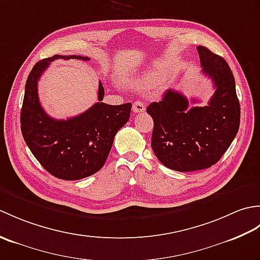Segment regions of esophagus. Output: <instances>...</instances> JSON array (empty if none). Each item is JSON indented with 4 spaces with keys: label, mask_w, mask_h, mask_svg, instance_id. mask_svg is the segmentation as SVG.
<instances>
[{
    "label": "esophagus",
    "mask_w": 260,
    "mask_h": 260,
    "mask_svg": "<svg viewBox=\"0 0 260 260\" xmlns=\"http://www.w3.org/2000/svg\"><path fill=\"white\" fill-rule=\"evenodd\" d=\"M145 109H146V107H145L144 103L137 101L133 104V112L134 113H143V112H145Z\"/></svg>",
    "instance_id": "34e87169"
}]
</instances>
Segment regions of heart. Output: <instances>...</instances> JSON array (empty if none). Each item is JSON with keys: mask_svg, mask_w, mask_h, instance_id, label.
Wrapping results in <instances>:
<instances>
[{"mask_svg": "<svg viewBox=\"0 0 260 260\" xmlns=\"http://www.w3.org/2000/svg\"><path fill=\"white\" fill-rule=\"evenodd\" d=\"M157 74H154V73H151V74H146L144 76L140 77V79L137 80V84H139L140 86L142 87H146V86H151L153 85L154 82H155L157 80Z\"/></svg>", "mask_w": 260, "mask_h": 260, "instance_id": "heart-1", "label": "heart"}]
</instances>
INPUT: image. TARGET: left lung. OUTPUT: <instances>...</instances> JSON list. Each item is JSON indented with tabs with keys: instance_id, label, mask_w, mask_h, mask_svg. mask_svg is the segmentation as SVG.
<instances>
[{
	"instance_id": "8db88e82",
	"label": "left lung",
	"mask_w": 260,
	"mask_h": 260,
	"mask_svg": "<svg viewBox=\"0 0 260 260\" xmlns=\"http://www.w3.org/2000/svg\"><path fill=\"white\" fill-rule=\"evenodd\" d=\"M197 49L202 73L211 78L215 89L207 106L189 107L185 96L168 89L161 102L152 103L146 109L154 121V153L163 165L179 172L208 169L217 163L240 124L236 82L227 61L206 47Z\"/></svg>"
}]
</instances>
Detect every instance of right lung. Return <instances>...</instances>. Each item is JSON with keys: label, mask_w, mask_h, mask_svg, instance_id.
Instances as JSON below:
<instances>
[{"label": "right lung", "mask_w": 260, "mask_h": 260, "mask_svg": "<svg viewBox=\"0 0 260 260\" xmlns=\"http://www.w3.org/2000/svg\"><path fill=\"white\" fill-rule=\"evenodd\" d=\"M56 59H81V56L56 54L38 61L29 74L21 109V132L32 154L43 169L58 179L75 181L101 170L113 146L116 133L129 119L132 104L102 103L105 90L99 81L98 103L68 119H54L41 107L38 80Z\"/></svg>", "instance_id": "obj_1"}]
</instances>
